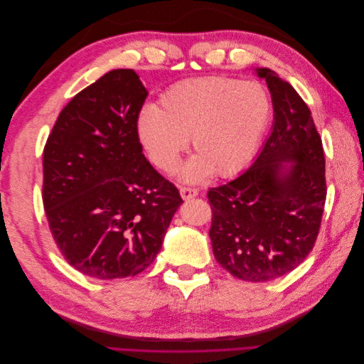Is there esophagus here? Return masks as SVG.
<instances>
[{"instance_id":"esophagus-1","label":"esophagus","mask_w":364,"mask_h":364,"mask_svg":"<svg viewBox=\"0 0 364 364\" xmlns=\"http://www.w3.org/2000/svg\"><path fill=\"white\" fill-rule=\"evenodd\" d=\"M179 191H181L182 199H185V200L193 199V197L199 194V190H197V188H193V186H185V185L179 186Z\"/></svg>"}]
</instances>
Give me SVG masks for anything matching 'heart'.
I'll use <instances>...</instances> for the list:
<instances>
[{
	"label": "heart",
	"mask_w": 364,
	"mask_h": 364,
	"mask_svg": "<svg viewBox=\"0 0 364 364\" xmlns=\"http://www.w3.org/2000/svg\"><path fill=\"white\" fill-rule=\"evenodd\" d=\"M272 115L266 87L253 80L199 77L170 86L161 107L149 105L138 117V135L150 159L165 173L178 167L191 139L196 156L185 178H226L255 155Z\"/></svg>",
	"instance_id": "heart-1"
}]
</instances>
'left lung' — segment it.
Here are the masks:
<instances>
[{
  "label": "left lung",
  "instance_id": "left-lung-1",
  "mask_svg": "<svg viewBox=\"0 0 364 364\" xmlns=\"http://www.w3.org/2000/svg\"><path fill=\"white\" fill-rule=\"evenodd\" d=\"M257 73L272 95V134L245 173L206 194L214 257L247 282L299 266L314 247L326 200L325 155L310 109L277 73Z\"/></svg>",
  "mask_w": 364,
  "mask_h": 364
}]
</instances>
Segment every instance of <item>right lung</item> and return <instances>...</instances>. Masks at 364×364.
<instances>
[{"label":"right lung","mask_w":364,"mask_h":364,"mask_svg":"<svg viewBox=\"0 0 364 364\" xmlns=\"http://www.w3.org/2000/svg\"><path fill=\"white\" fill-rule=\"evenodd\" d=\"M146 98L134 70L109 71L62 109L43 147L42 200L53 240L91 278L146 270L183 202L142 153Z\"/></svg>","instance_id":"right-lung-1"}]
</instances>
